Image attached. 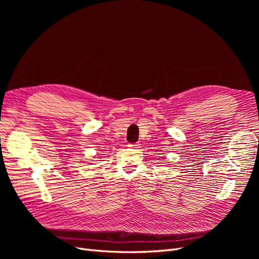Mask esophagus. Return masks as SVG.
Segmentation results:
<instances>
[{"label": "esophagus", "instance_id": "1", "mask_svg": "<svg viewBox=\"0 0 259 259\" xmlns=\"http://www.w3.org/2000/svg\"><path fill=\"white\" fill-rule=\"evenodd\" d=\"M128 147H131V148H134V149H138V148L140 147V145H139V144H130V145H128Z\"/></svg>", "mask_w": 259, "mask_h": 259}]
</instances>
